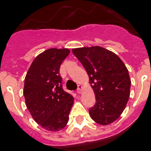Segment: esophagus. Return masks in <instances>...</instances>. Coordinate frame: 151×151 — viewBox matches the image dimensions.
<instances>
[{
    "label": "esophagus",
    "instance_id": "obj_1",
    "mask_svg": "<svg viewBox=\"0 0 151 151\" xmlns=\"http://www.w3.org/2000/svg\"><path fill=\"white\" fill-rule=\"evenodd\" d=\"M82 91V86L81 85H78V89H77V92L78 93H81Z\"/></svg>",
    "mask_w": 151,
    "mask_h": 151
}]
</instances>
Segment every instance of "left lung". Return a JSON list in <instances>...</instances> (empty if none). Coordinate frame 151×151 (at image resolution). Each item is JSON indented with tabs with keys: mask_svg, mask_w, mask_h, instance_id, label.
Segmentation results:
<instances>
[{
	"mask_svg": "<svg viewBox=\"0 0 151 151\" xmlns=\"http://www.w3.org/2000/svg\"><path fill=\"white\" fill-rule=\"evenodd\" d=\"M85 68L96 96L91 117L97 124L108 125L123 113L130 97L128 70L116 54L99 46L72 50Z\"/></svg>",
	"mask_w": 151,
	"mask_h": 151,
	"instance_id": "1",
	"label": "left lung"
}]
</instances>
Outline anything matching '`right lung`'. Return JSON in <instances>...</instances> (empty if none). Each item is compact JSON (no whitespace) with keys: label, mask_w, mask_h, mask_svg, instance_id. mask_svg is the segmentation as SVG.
I'll list each match as a JSON object with an SVG mask.
<instances>
[{"label":"right lung","mask_w":151,"mask_h":151,"mask_svg":"<svg viewBox=\"0 0 151 151\" xmlns=\"http://www.w3.org/2000/svg\"><path fill=\"white\" fill-rule=\"evenodd\" d=\"M69 49L50 48L37 56L27 73L24 95L26 106L43 128L58 131L67 125L73 104L71 94L64 91L60 64Z\"/></svg>","instance_id":"right-lung-1"}]
</instances>
